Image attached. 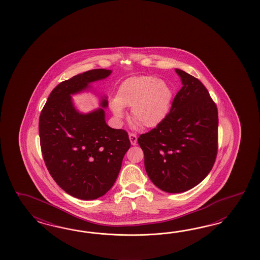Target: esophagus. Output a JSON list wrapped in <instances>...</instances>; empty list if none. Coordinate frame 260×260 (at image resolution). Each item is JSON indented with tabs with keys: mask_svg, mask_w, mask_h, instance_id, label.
Returning a JSON list of instances; mask_svg holds the SVG:
<instances>
[{
	"mask_svg": "<svg viewBox=\"0 0 260 260\" xmlns=\"http://www.w3.org/2000/svg\"><path fill=\"white\" fill-rule=\"evenodd\" d=\"M128 137H129V140H131L132 145L135 146L136 143H137V136H136V134H128Z\"/></svg>",
	"mask_w": 260,
	"mask_h": 260,
	"instance_id": "esophagus-1",
	"label": "esophagus"
}]
</instances>
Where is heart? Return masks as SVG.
<instances>
[{"label":"heart","mask_w":260,"mask_h":260,"mask_svg":"<svg viewBox=\"0 0 260 260\" xmlns=\"http://www.w3.org/2000/svg\"><path fill=\"white\" fill-rule=\"evenodd\" d=\"M173 91L171 86L154 76H135L125 80L118 87L110 110L117 122L126 116L124 108H132L136 126L146 128L159 126L169 114Z\"/></svg>","instance_id":"b5f03b06"}]
</instances>
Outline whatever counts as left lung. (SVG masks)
I'll return each instance as SVG.
<instances>
[{
  "mask_svg": "<svg viewBox=\"0 0 260 260\" xmlns=\"http://www.w3.org/2000/svg\"><path fill=\"white\" fill-rule=\"evenodd\" d=\"M181 89L165 120L138 144L151 182L170 193L192 189L211 172L217 153L218 114L204 85L175 69Z\"/></svg>",
  "mask_w": 260,
  "mask_h": 260,
  "instance_id": "obj_1",
  "label": "left lung"
}]
</instances>
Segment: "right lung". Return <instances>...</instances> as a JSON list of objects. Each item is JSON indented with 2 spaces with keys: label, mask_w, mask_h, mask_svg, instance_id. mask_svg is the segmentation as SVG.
Returning a JSON list of instances; mask_svg holds the SVG:
<instances>
[{
  "label": "right lung",
  "mask_w": 260,
  "mask_h": 260,
  "mask_svg": "<svg viewBox=\"0 0 260 260\" xmlns=\"http://www.w3.org/2000/svg\"><path fill=\"white\" fill-rule=\"evenodd\" d=\"M111 72L92 70L60 83L40 115V143L48 172L67 193L83 200L99 198L111 189L131 147L126 132L106 123V95H99L101 108L87 113L72 100V95L90 90L92 83Z\"/></svg>",
  "instance_id": "right-lung-1"
}]
</instances>
